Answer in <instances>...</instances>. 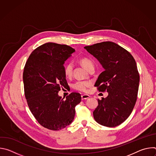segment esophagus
I'll return each mask as SVG.
<instances>
[{"mask_svg":"<svg viewBox=\"0 0 156 156\" xmlns=\"http://www.w3.org/2000/svg\"><path fill=\"white\" fill-rule=\"evenodd\" d=\"M90 98V96H89L87 94H83L81 95V99L83 100V99H89Z\"/></svg>","mask_w":156,"mask_h":156,"instance_id":"34e87169","label":"esophagus"}]
</instances>
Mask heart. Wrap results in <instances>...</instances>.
Returning <instances> with one entry per match:
<instances>
[{
	"label": "heart",
	"instance_id": "1",
	"mask_svg": "<svg viewBox=\"0 0 156 156\" xmlns=\"http://www.w3.org/2000/svg\"><path fill=\"white\" fill-rule=\"evenodd\" d=\"M81 64L83 65V67L88 70L92 66H93V62L88 58L83 57L80 60ZM73 72V65L72 63H69L65 66L64 68V73L65 76L70 77ZM91 85V83L87 81H79L76 82L73 84V87L76 90L85 92L87 91V87Z\"/></svg>",
	"mask_w": 156,
	"mask_h": 156
}]
</instances>
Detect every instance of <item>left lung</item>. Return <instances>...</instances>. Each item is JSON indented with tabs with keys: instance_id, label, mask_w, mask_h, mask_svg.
I'll return each mask as SVG.
<instances>
[{
	"instance_id": "1",
	"label": "left lung",
	"mask_w": 156,
	"mask_h": 156,
	"mask_svg": "<svg viewBox=\"0 0 156 156\" xmlns=\"http://www.w3.org/2000/svg\"><path fill=\"white\" fill-rule=\"evenodd\" d=\"M94 57L104 69L95 86L108 96L98 99L93 112L95 120L101 125L114 127L125 122L135 107L140 83L136 63L126 50L110 42L84 48Z\"/></svg>"
}]
</instances>
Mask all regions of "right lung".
<instances>
[{"mask_svg":"<svg viewBox=\"0 0 156 156\" xmlns=\"http://www.w3.org/2000/svg\"><path fill=\"white\" fill-rule=\"evenodd\" d=\"M72 48L48 42L37 48L25 64L23 79L25 94L31 112L44 127L60 130L71 124L81 94L72 93L65 99L58 95L68 86L64 63L75 52Z\"/></svg>","mask_w":156,"mask_h":156,"instance_id":"right-lung-1","label":"right lung"}]
</instances>
